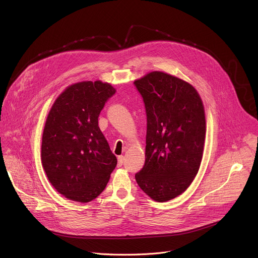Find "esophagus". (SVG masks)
<instances>
[{
    "mask_svg": "<svg viewBox=\"0 0 258 258\" xmlns=\"http://www.w3.org/2000/svg\"><path fill=\"white\" fill-rule=\"evenodd\" d=\"M122 164H123V156H118L117 157V166L120 167V166H122Z\"/></svg>",
    "mask_w": 258,
    "mask_h": 258,
    "instance_id": "1",
    "label": "esophagus"
}]
</instances>
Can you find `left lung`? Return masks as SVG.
Returning a JSON list of instances; mask_svg holds the SVG:
<instances>
[{"label": "left lung", "instance_id": "8db88e82", "mask_svg": "<svg viewBox=\"0 0 258 258\" xmlns=\"http://www.w3.org/2000/svg\"><path fill=\"white\" fill-rule=\"evenodd\" d=\"M134 84L147 114L146 159L136 180L150 198L165 202L185 192L198 173L206 134L203 102L192 85L162 71Z\"/></svg>", "mask_w": 258, "mask_h": 258}]
</instances>
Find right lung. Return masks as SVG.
<instances>
[{"mask_svg":"<svg viewBox=\"0 0 258 258\" xmlns=\"http://www.w3.org/2000/svg\"><path fill=\"white\" fill-rule=\"evenodd\" d=\"M115 89L101 81L67 87L49 111L42 164L52 186L69 200L87 203L105 189L117 164L98 117Z\"/></svg>","mask_w":258,"mask_h":258,"instance_id":"right-lung-1","label":"right lung"}]
</instances>
